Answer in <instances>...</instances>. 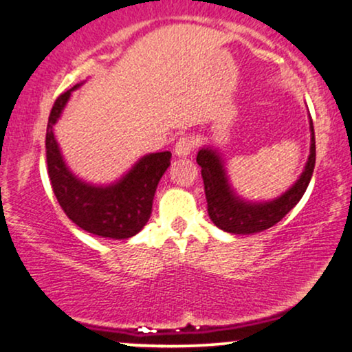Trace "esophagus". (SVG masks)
Returning a JSON list of instances; mask_svg holds the SVG:
<instances>
[{"mask_svg": "<svg viewBox=\"0 0 352 352\" xmlns=\"http://www.w3.org/2000/svg\"><path fill=\"white\" fill-rule=\"evenodd\" d=\"M193 139L188 138V135H184L175 144V154L179 157H187V155H190V152L193 151Z\"/></svg>", "mask_w": 352, "mask_h": 352, "instance_id": "esophagus-1", "label": "esophagus"}]
</instances>
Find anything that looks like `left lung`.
Wrapping results in <instances>:
<instances>
[{
  "label": "left lung",
  "mask_w": 352,
  "mask_h": 352,
  "mask_svg": "<svg viewBox=\"0 0 352 352\" xmlns=\"http://www.w3.org/2000/svg\"><path fill=\"white\" fill-rule=\"evenodd\" d=\"M310 131V155H308L303 172L300 173L298 180L287 192L269 201H249L241 198L231 187L226 165H224V160L218 149H214L213 146H203L198 151L197 162L201 167L211 221L217 224L219 230L232 232V234L261 232L280 221L302 200L303 193L307 192L308 184L311 180L316 159L315 131H313L311 118Z\"/></svg>",
  "instance_id": "1"
}]
</instances>
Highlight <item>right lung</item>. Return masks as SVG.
I'll use <instances>...</instances> for the list:
<instances>
[{
	"instance_id": "right-lung-1",
	"label": "right lung",
	"mask_w": 352,
	"mask_h": 352,
	"mask_svg": "<svg viewBox=\"0 0 352 352\" xmlns=\"http://www.w3.org/2000/svg\"><path fill=\"white\" fill-rule=\"evenodd\" d=\"M80 85L55 100L49 116L45 152L52 190L63 213L83 231L109 239L133 238L149 221L155 188L170 165L172 154L165 151L144 155L121 179L107 185L90 184L75 175L65 164L54 126Z\"/></svg>"
}]
</instances>
